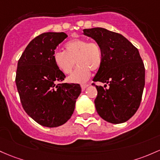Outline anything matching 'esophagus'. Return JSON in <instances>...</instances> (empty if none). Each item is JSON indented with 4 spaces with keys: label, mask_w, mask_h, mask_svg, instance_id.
<instances>
[{
    "label": "esophagus",
    "mask_w": 160,
    "mask_h": 160,
    "mask_svg": "<svg viewBox=\"0 0 160 160\" xmlns=\"http://www.w3.org/2000/svg\"><path fill=\"white\" fill-rule=\"evenodd\" d=\"M88 86H89V84H87V83L81 84V89H83V90H84V89H85L86 88H87V87H88Z\"/></svg>",
    "instance_id": "esophagus-1"
}]
</instances>
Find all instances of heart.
Wrapping results in <instances>:
<instances>
[{
  "label": "heart",
  "instance_id": "b5f03b06",
  "mask_svg": "<svg viewBox=\"0 0 160 160\" xmlns=\"http://www.w3.org/2000/svg\"><path fill=\"white\" fill-rule=\"evenodd\" d=\"M64 48L65 52H54L53 60L57 68L65 74L71 73L77 63V68L68 77L71 83H84L90 77L91 70L96 71L101 66L102 52L96 42L77 38L67 42Z\"/></svg>",
  "mask_w": 160,
  "mask_h": 160
}]
</instances>
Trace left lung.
Segmentation results:
<instances>
[{
	"mask_svg": "<svg viewBox=\"0 0 160 160\" xmlns=\"http://www.w3.org/2000/svg\"><path fill=\"white\" fill-rule=\"evenodd\" d=\"M83 34L101 47L102 62L94 82L108 84V88L96 85L95 106L99 116L112 124L127 122L136 113L145 85V68L138 49L122 35L104 28L85 29Z\"/></svg>",
	"mask_w": 160,
	"mask_h": 160,
	"instance_id": "obj_1",
	"label": "left lung"
}]
</instances>
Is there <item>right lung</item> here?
Here are the masks:
<instances>
[{
    "mask_svg": "<svg viewBox=\"0 0 160 160\" xmlns=\"http://www.w3.org/2000/svg\"><path fill=\"white\" fill-rule=\"evenodd\" d=\"M67 37L64 32H44L36 36L17 64L15 81L22 108L45 127H58L68 122L81 92L80 86L61 83L65 75L53 60L54 50Z\"/></svg>",
    "mask_w": 160,
    "mask_h": 160,
    "instance_id": "add662e5",
    "label": "right lung"
}]
</instances>
